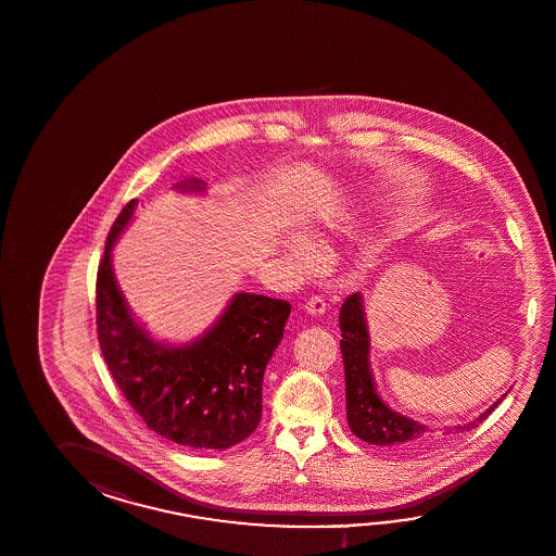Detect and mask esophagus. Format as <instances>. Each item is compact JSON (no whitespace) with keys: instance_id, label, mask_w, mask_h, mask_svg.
<instances>
[{"instance_id":"obj_1","label":"esophagus","mask_w":556,"mask_h":556,"mask_svg":"<svg viewBox=\"0 0 556 556\" xmlns=\"http://www.w3.org/2000/svg\"><path fill=\"white\" fill-rule=\"evenodd\" d=\"M304 312L308 314V316H323L324 312H326V300L323 296H312L308 302H306V306H304Z\"/></svg>"}]
</instances>
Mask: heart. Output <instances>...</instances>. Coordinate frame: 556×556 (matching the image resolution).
Returning <instances> with one entry per match:
<instances>
[{"mask_svg": "<svg viewBox=\"0 0 556 556\" xmlns=\"http://www.w3.org/2000/svg\"><path fill=\"white\" fill-rule=\"evenodd\" d=\"M282 248L288 252V256L296 260L302 268H312L320 260V245L302 233H288L282 242Z\"/></svg>", "mask_w": 556, "mask_h": 556, "instance_id": "heart-1", "label": "heart"}]
</instances>
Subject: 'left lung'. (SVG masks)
<instances>
[{
  "label": "left lung",
  "instance_id": "obj_1",
  "mask_svg": "<svg viewBox=\"0 0 556 556\" xmlns=\"http://www.w3.org/2000/svg\"><path fill=\"white\" fill-rule=\"evenodd\" d=\"M338 323L342 330L340 350L346 376V418L350 430L368 444L390 446L399 451H414L430 444V440H434V430H430L427 425H420L418 420H413L410 416L392 410L378 394L370 366V332L361 292L344 300ZM504 396L506 394L491 404L484 413L478 414L475 420L466 425L446 427L442 434L477 427L478 422H482L501 404Z\"/></svg>",
  "mask_w": 556,
  "mask_h": 556
}]
</instances>
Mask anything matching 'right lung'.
I'll return each instance as SVG.
<instances>
[{"instance_id":"1","label":"right lung","mask_w":556,"mask_h":556,"mask_svg":"<svg viewBox=\"0 0 556 556\" xmlns=\"http://www.w3.org/2000/svg\"><path fill=\"white\" fill-rule=\"evenodd\" d=\"M174 190L204 194L206 181L186 178ZM136 206L138 200H131L114 222L98 270V338L105 364L155 434L188 448H230L258 427L264 370L285 336L290 304L236 292L218 320L194 340H154L129 311L112 266V250Z\"/></svg>"}]
</instances>
